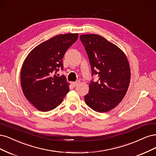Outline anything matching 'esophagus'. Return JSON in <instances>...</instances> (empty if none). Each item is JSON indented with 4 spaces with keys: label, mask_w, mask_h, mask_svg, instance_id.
<instances>
[{
    "label": "esophagus",
    "mask_w": 156,
    "mask_h": 156,
    "mask_svg": "<svg viewBox=\"0 0 156 156\" xmlns=\"http://www.w3.org/2000/svg\"><path fill=\"white\" fill-rule=\"evenodd\" d=\"M80 83V82L79 81V80H78V81L75 82H72V85H73V87H76V86H77V85H78Z\"/></svg>",
    "instance_id": "esophagus-1"
}]
</instances>
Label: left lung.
<instances>
[{"label":"left lung","instance_id":"left-lung-1","mask_svg":"<svg viewBox=\"0 0 156 156\" xmlns=\"http://www.w3.org/2000/svg\"><path fill=\"white\" fill-rule=\"evenodd\" d=\"M89 58L92 76L85 102L94 111L104 113L122 101L129 87L130 69L124 53L116 45L97 34L80 36Z\"/></svg>","mask_w":156,"mask_h":156}]
</instances>
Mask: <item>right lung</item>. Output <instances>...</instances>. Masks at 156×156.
<instances>
[{
    "mask_svg": "<svg viewBox=\"0 0 156 156\" xmlns=\"http://www.w3.org/2000/svg\"><path fill=\"white\" fill-rule=\"evenodd\" d=\"M78 34H60L44 41L29 53L23 63L21 82L25 97L41 112H48L61 104L69 91L64 75L62 59Z\"/></svg>",
    "mask_w": 156,
    "mask_h": 156,
    "instance_id": "obj_1",
    "label": "right lung"
}]
</instances>
